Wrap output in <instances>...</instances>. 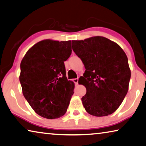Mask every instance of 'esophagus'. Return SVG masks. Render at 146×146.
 <instances>
[{"label":"esophagus","instance_id":"esophagus-1","mask_svg":"<svg viewBox=\"0 0 146 146\" xmlns=\"http://www.w3.org/2000/svg\"><path fill=\"white\" fill-rule=\"evenodd\" d=\"M73 81L75 82V85H77L78 84V78H74V79L73 80Z\"/></svg>","mask_w":146,"mask_h":146}]
</instances>
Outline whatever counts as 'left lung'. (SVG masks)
Listing matches in <instances>:
<instances>
[{"mask_svg":"<svg viewBox=\"0 0 146 146\" xmlns=\"http://www.w3.org/2000/svg\"><path fill=\"white\" fill-rule=\"evenodd\" d=\"M72 48L86 69L78 80L86 88L81 99L85 110L98 117L112 114L128 92L131 70L126 54L116 43L102 36L73 40Z\"/></svg>","mask_w":146,"mask_h":146,"instance_id":"8db88e82","label":"left lung"}]
</instances>
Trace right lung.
Returning a JSON list of instances; mask_svg holds the SVG:
<instances>
[{
  "label": "right lung",
  "mask_w": 146,
  "mask_h": 146,
  "mask_svg": "<svg viewBox=\"0 0 146 146\" xmlns=\"http://www.w3.org/2000/svg\"><path fill=\"white\" fill-rule=\"evenodd\" d=\"M71 41L45 40L28 50L21 62L23 96L35 112L47 119L66 114L75 84L66 77L64 62L71 54Z\"/></svg>",
  "instance_id": "add662e5"
}]
</instances>
